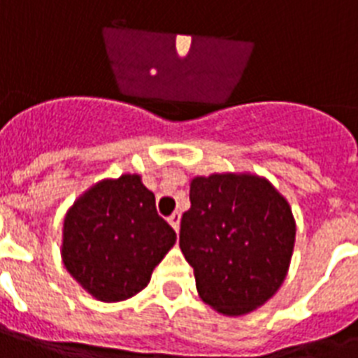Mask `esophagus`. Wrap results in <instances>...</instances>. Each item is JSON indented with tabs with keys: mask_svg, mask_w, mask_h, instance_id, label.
I'll list each match as a JSON object with an SVG mask.
<instances>
[{
	"mask_svg": "<svg viewBox=\"0 0 358 358\" xmlns=\"http://www.w3.org/2000/svg\"><path fill=\"white\" fill-rule=\"evenodd\" d=\"M180 219H182V215H180L178 212H174L173 215L169 217V223H171V227H173V229L176 230V232H178V230H180Z\"/></svg>",
	"mask_w": 358,
	"mask_h": 358,
	"instance_id": "1",
	"label": "esophagus"
}]
</instances>
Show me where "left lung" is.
Returning a JSON list of instances; mask_svg holds the SVG:
<instances>
[{"label":"left lung","instance_id":"obj_1","mask_svg":"<svg viewBox=\"0 0 358 358\" xmlns=\"http://www.w3.org/2000/svg\"><path fill=\"white\" fill-rule=\"evenodd\" d=\"M180 249L213 310L245 316L277 294L294 255L295 219L264 176L213 173L189 182Z\"/></svg>","mask_w":358,"mask_h":358}]
</instances>
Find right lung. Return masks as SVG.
<instances>
[{
    "label": "right lung",
    "instance_id": "obj_1",
    "mask_svg": "<svg viewBox=\"0 0 358 358\" xmlns=\"http://www.w3.org/2000/svg\"><path fill=\"white\" fill-rule=\"evenodd\" d=\"M174 243L176 232L157 215L154 193L139 174H122L96 182L69 208L61 258L94 299L119 303L146 288Z\"/></svg>",
    "mask_w": 358,
    "mask_h": 358
}]
</instances>
